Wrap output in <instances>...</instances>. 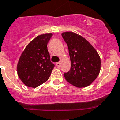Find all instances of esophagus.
<instances>
[{
    "label": "esophagus",
    "mask_w": 120,
    "mask_h": 120,
    "mask_svg": "<svg viewBox=\"0 0 120 120\" xmlns=\"http://www.w3.org/2000/svg\"><path fill=\"white\" fill-rule=\"evenodd\" d=\"M56 66H57V68H60V66H61V63H60V62L56 63Z\"/></svg>",
    "instance_id": "1"
}]
</instances>
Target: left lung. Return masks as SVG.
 Returning <instances> with one entry per match:
<instances>
[{"label":"left lung","instance_id":"1","mask_svg":"<svg viewBox=\"0 0 120 120\" xmlns=\"http://www.w3.org/2000/svg\"><path fill=\"white\" fill-rule=\"evenodd\" d=\"M68 44L71 66L64 73L66 80L77 88L90 86L99 75L101 59L94 47L80 35L73 32L61 34Z\"/></svg>","mask_w":120,"mask_h":120}]
</instances>
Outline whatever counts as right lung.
<instances>
[{"label":"right lung","mask_w":120,"mask_h":120,"mask_svg":"<svg viewBox=\"0 0 120 120\" xmlns=\"http://www.w3.org/2000/svg\"><path fill=\"white\" fill-rule=\"evenodd\" d=\"M52 33L41 34L27 45L19 59L17 70L22 82L27 87L36 88L46 82L54 65L50 61L47 44Z\"/></svg>","instance_id":"right-lung-1"}]
</instances>
